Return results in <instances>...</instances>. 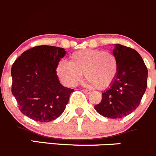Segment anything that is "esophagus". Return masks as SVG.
<instances>
[{"label": "esophagus", "instance_id": "1", "mask_svg": "<svg viewBox=\"0 0 156 156\" xmlns=\"http://www.w3.org/2000/svg\"><path fill=\"white\" fill-rule=\"evenodd\" d=\"M82 91H83V92H84L85 94H86V95H89V94L91 92L90 90H89V89H82Z\"/></svg>", "mask_w": 156, "mask_h": 156}]
</instances>
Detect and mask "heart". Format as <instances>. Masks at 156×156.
<instances>
[{
	"mask_svg": "<svg viewBox=\"0 0 156 156\" xmlns=\"http://www.w3.org/2000/svg\"><path fill=\"white\" fill-rule=\"evenodd\" d=\"M69 61L61 60L56 66V73L61 83L74 86L84 72L86 84L98 89H105L115 81L119 69L116 55L101 49H83L72 53Z\"/></svg>",
	"mask_w": 156,
	"mask_h": 156,
	"instance_id": "obj_1",
	"label": "heart"
}]
</instances>
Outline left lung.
<instances>
[{"instance_id":"obj_1","label":"left lung","mask_w":156,"mask_h":156,"mask_svg":"<svg viewBox=\"0 0 156 156\" xmlns=\"http://www.w3.org/2000/svg\"><path fill=\"white\" fill-rule=\"evenodd\" d=\"M113 53L119 62L118 73L94 108L108 118H121L136 110L147 87L148 70L140 54L131 48L115 44Z\"/></svg>"}]
</instances>
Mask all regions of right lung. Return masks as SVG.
<instances>
[{
  "label": "right lung",
  "mask_w": 156,
  "mask_h": 156,
  "mask_svg": "<svg viewBox=\"0 0 156 156\" xmlns=\"http://www.w3.org/2000/svg\"><path fill=\"white\" fill-rule=\"evenodd\" d=\"M64 48L40 45L26 51L12 65V94L28 118L49 122L61 116L73 89L61 84L56 66Z\"/></svg>",
  "instance_id": "1"
}]
</instances>
